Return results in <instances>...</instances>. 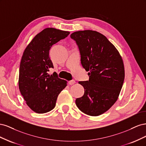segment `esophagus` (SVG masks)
I'll return each mask as SVG.
<instances>
[{
    "mask_svg": "<svg viewBox=\"0 0 146 146\" xmlns=\"http://www.w3.org/2000/svg\"><path fill=\"white\" fill-rule=\"evenodd\" d=\"M76 83V82H75V80H70L68 82V83L70 85H74V84Z\"/></svg>",
    "mask_w": 146,
    "mask_h": 146,
    "instance_id": "esophagus-1",
    "label": "esophagus"
}]
</instances>
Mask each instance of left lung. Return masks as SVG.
I'll return each mask as SVG.
<instances>
[{"instance_id":"1","label":"left lung","mask_w":146,"mask_h":146,"mask_svg":"<svg viewBox=\"0 0 146 146\" xmlns=\"http://www.w3.org/2000/svg\"><path fill=\"white\" fill-rule=\"evenodd\" d=\"M80 54L82 67L89 80L79 82L85 92L76 100L78 109L92 116L111 108L120 93L125 77L122 57L104 35L96 31H78L70 35Z\"/></svg>"}]
</instances>
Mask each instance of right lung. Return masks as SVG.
<instances>
[{"label":"right lung","mask_w":146,"mask_h":146,"mask_svg":"<svg viewBox=\"0 0 146 146\" xmlns=\"http://www.w3.org/2000/svg\"><path fill=\"white\" fill-rule=\"evenodd\" d=\"M70 32L46 28L35 36L25 48L22 56L19 76V88L26 104L37 113L54 109L58 96L67 86V82L56 74L47 73L54 66L49 57L51 47Z\"/></svg>","instance_id":"right-lung-1"}]
</instances>
